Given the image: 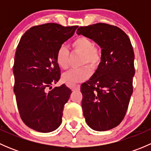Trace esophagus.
I'll list each match as a JSON object with an SVG mask.
<instances>
[{
    "label": "esophagus",
    "mask_w": 151,
    "mask_h": 151,
    "mask_svg": "<svg viewBox=\"0 0 151 151\" xmlns=\"http://www.w3.org/2000/svg\"><path fill=\"white\" fill-rule=\"evenodd\" d=\"M71 90H72L73 91H79L80 88V86L79 85H74V86H71Z\"/></svg>",
    "instance_id": "1"
}]
</instances>
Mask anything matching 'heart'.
<instances>
[{
    "label": "heart",
    "mask_w": 151,
    "mask_h": 151,
    "mask_svg": "<svg viewBox=\"0 0 151 151\" xmlns=\"http://www.w3.org/2000/svg\"><path fill=\"white\" fill-rule=\"evenodd\" d=\"M74 52L82 54L80 65V68H73L63 74V80L69 86H74L78 83L85 81L91 74V69H95L99 66L102 60V52L99 47L94 45L93 42L85 36H78L72 41L71 45ZM56 63L63 70L69 66V51L64 47H61L56 54Z\"/></svg>",
    "instance_id": "b5f03b06"
}]
</instances>
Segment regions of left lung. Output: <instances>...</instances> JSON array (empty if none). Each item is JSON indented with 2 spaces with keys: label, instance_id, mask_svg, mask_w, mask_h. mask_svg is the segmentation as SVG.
<instances>
[{
  "label": "left lung",
  "instance_id": "8db88e82",
  "mask_svg": "<svg viewBox=\"0 0 151 151\" xmlns=\"http://www.w3.org/2000/svg\"><path fill=\"white\" fill-rule=\"evenodd\" d=\"M77 33L93 39L102 49L101 63L80 88L85 121L95 131L109 130L123 121L133 93V47L123 30L109 24L80 27Z\"/></svg>",
  "mask_w": 151,
  "mask_h": 151
}]
</instances>
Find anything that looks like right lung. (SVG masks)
Instances as JSON below:
<instances>
[{
    "instance_id": "right-lung-1",
    "label": "right lung",
    "mask_w": 151,
    "mask_h": 151,
    "mask_svg": "<svg viewBox=\"0 0 151 151\" xmlns=\"http://www.w3.org/2000/svg\"><path fill=\"white\" fill-rule=\"evenodd\" d=\"M78 26L46 23L28 29L15 52L14 92L21 119L30 129L47 133L62 122L71 91L65 84L52 89L60 78L56 54Z\"/></svg>"
}]
</instances>
